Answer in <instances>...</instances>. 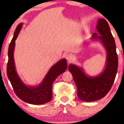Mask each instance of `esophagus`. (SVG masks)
Instances as JSON below:
<instances>
[{"label":"esophagus","instance_id":"1","mask_svg":"<svg viewBox=\"0 0 124 124\" xmlns=\"http://www.w3.org/2000/svg\"><path fill=\"white\" fill-rule=\"evenodd\" d=\"M65 57H66V59H67V60L68 61L70 62V61H71V60H72V59L73 56H72V55H71V54H67V55H66Z\"/></svg>","mask_w":124,"mask_h":124}]
</instances>
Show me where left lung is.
Instances as JSON below:
<instances>
[{"label": "left lung", "mask_w": 124, "mask_h": 124, "mask_svg": "<svg viewBox=\"0 0 124 124\" xmlns=\"http://www.w3.org/2000/svg\"><path fill=\"white\" fill-rule=\"evenodd\" d=\"M96 28L101 35L95 33L93 38L99 39L107 52V65L102 73L96 77L85 75L81 68L71 64L69 70L72 74L77 87V95L81 101H93L104 97L111 90L114 82L118 68V57L116 47L109 25L104 19L98 21Z\"/></svg>", "instance_id": "obj_1"}]
</instances>
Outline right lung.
Masks as SVG:
<instances>
[{
  "label": "right lung",
  "instance_id": "1",
  "mask_svg": "<svg viewBox=\"0 0 124 124\" xmlns=\"http://www.w3.org/2000/svg\"><path fill=\"white\" fill-rule=\"evenodd\" d=\"M22 26L23 24L20 23L17 27L9 45L8 51V60L7 67L8 78L11 82L15 94L22 101L32 104H45L51 100L52 84L57 76L65 72L67 69V61L64 59L55 64L50 69L43 82L38 87H29L25 86L17 74L13 60L15 40L21 30Z\"/></svg>",
  "mask_w": 124,
  "mask_h": 124
}]
</instances>
